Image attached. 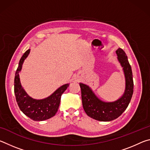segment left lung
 I'll list each match as a JSON object with an SVG mask.
<instances>
[{"label": "left lung", "mask_w": 150, "mask_h": 150, "mask_svg": "<svg viewBox=\"0 0 150 150\" xmlns=\"http://www.w3.org/2000/svg\"><path fill=\"white\" fill-rule=\"evenodd\" d=\"M125 75L126 89L123 96L115 102L105 103L96 97L90 87L80 83L83 106L86 114L98 121L107 122L119 117L128 107L134 91V82L131 66L124 50L119 47L116 51Z\"/></svg>", "instance_id": "obj_1"}]
</instances>
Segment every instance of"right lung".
Here are the masks:
<instances>
[{
	"label": "right lung",
	"mask_w": 150,
	"mask_h": 150,
	"mask_svg": "<svg viewBox=\"0 0 150 150\" xmlns=\"http://www.w3.org/2000/svg\"><path fill=\"white\" fill-rule=\"evenodd\" d=\"M30 51V49L28 50L20 59L14 77V94L18 105L25 115L33 120L42 121L53 117L56 114L59 108L61 96L69 87V84L62 86L52 95L44 99H33L28 95L20 83L18 73Z\"/></svg>",
	"instance_id": "right-lung-1"
}]
</instances>
